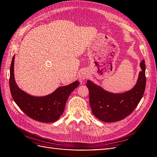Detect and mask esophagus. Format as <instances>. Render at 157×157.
<instances>
[{
	"mask_svg": "<svg viewBox=\"0 0 157 157\" xmlns=\"http://www.w3.org/2000/svg\"><path fill=\"white\" fill-rule=\"evenodd\" d=\"M88 72L86 71H82L81 72L80 74H79V79H80L81 81H84V79H86V78L88 77Z\"/></svg>",
	"mask_w": 157,
	"mask_h": 157,
	"instance_id": "34e87169",
	"label": "esophagus"
}]
</instances>
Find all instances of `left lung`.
I'll list each match as a JSON object with an SVG mask.
<instances>
[{
	"label": "left lung",
	"mask_w": 157,
	"mask_h": 157,
	"mask_svg": "<svg viewBox=\"0 0 157 157\" xmlns=\"http://www.w3.org/2000/svg\"><path fill=\"white\" fill-rule=\"evenodd\" d=\"M140 71L136 85L123 93H113L88 80L90 105L96 118L104 122H115L125 118L134 111L144 95L146 87V65L143 59L140 63Z\"/></svg>",
	"instance_id": "left-lung-1"
}]
</instances>
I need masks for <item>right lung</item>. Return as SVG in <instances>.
I'll return each mask as SVG.
<instances>
[{"mask_svg": "<svg viewBox=\"0 0 157 157\" xmlns=\"http://www.w3.org/2000/svg\"><path fill=\"white\" fill-rule=\"evenodd\" d=\"M15 55L10 67L9 86L13 99L20 109L29 117L44 123L55 122L64 112L66 102L69 95L79 84L78 81L65 86H60L51 94L36 96L20 89L14 75Z\"/></svg>", "mask_w": 157, "mask_h": 157, "instance_id": "1", "label": "right lung"}]
</instances>
